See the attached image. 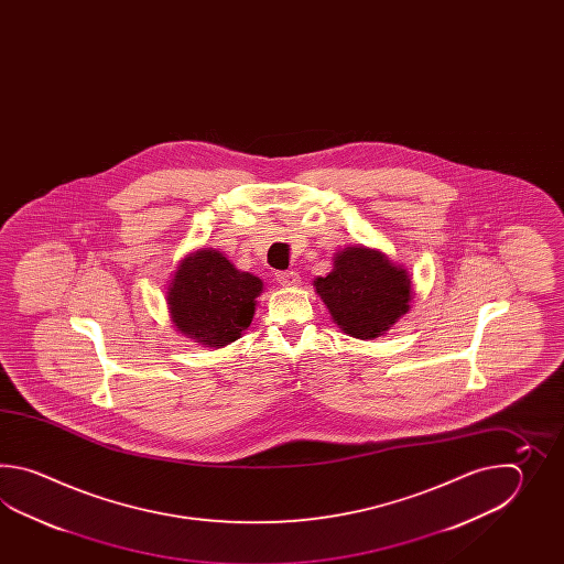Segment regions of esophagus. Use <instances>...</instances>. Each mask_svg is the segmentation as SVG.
I'll return each instance as SVG.
<instances>
[{"instance_id":"34e87169","label":"esophagus","mask_w":564,"mask_h":564,"mask_svg":"<svg viewBox=\"0 0 564 564\" xmlns=\"http://www.w3.org/2000/svg\"><path fill=\"white\" fill-rule=\"evenodd\" d=\"M278 284H282V286H299L300 276L299 272H294V270H286V272H278L276 274Z\"/></svg>"}]
</instances>
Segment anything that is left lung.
Wrapping results in <instances>:
<instances>
[{"mask_svg":"<svg viewBox=\"0 0 564 564\" xmlns=\"http://www.w3.org/2000/svg\"><path fill=\"white\" fill-rule=\"evenodd\" d=\"M316 292L330 316L347 335L375 338L409 311L411 280L383 253L369 248H347L336 253L335 268L316 278Z\"/></svg>","mask_w":564,"mask_h":564,"instance_id":"1","label":"left lung"}]
</instances>
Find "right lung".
<instances>
[{
    "instance_id": "add662e5",
    "label": "right lung",
    "mask_w": 564,
    "mask_h": 564,
    "mask_svg": "<svg viewBox=\"0 0 564 564\" xmlns=\"http://www.w3.org/2000/svg\"><path fill=\"white\" fill-rule=\"evenodd\" d=\"M262 280L236 270L224 253L202 250L183 260L167 304L183 335L209 347H226L250 326Z\"/></svg>"
}]
</instances>
